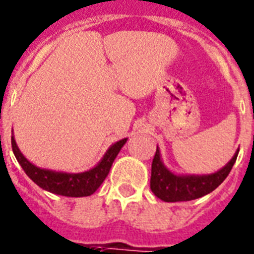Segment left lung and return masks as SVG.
Listing matches in <instances>:
<instances>
[{
    "label": "left lung",
    "instance_id": "obj_1",
    "mask_svg": "<svg viewBox=\"0 0 254 254\" xmlns=\"http://www.w3.org/2000/svg\"><path fill=\"white\" fill-rule=\"evenodd\" d=\"M238 154L239 151H236L227 166H224L222 170L213 175L179 176V175L172 174L163 166L160 160V152L156 147V152L151 164V180H150L152 193L158 198L166 202L191 201V199L199 198L202 195L209 194L226 180V177L228 176L236 162Z\"/></svg>",
    "mask_w": 254,
    "mask_h": 254
}]
</instances>
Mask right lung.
<instances>
[{
	"instance_id": "right-lung-1",
	"label": "right lung",
	"mask_w": 254,
	"mask_h": 254,
	"mask_svg": "<svg viewBox=\"0 0 254 254\" xmlns=\"http://www.w3.org/2000/svg\"><path fill=\"white\" fill-rule=\"evenodd\" d=\"M125 142H127V138L111 146L102 162L95 168L83 174H64V172L41 170L24 158L23 154L16 146L14 137H11V147H13L16 160L22 166L27 176L44 190L59 195H65V197H86V195H91L102 185L103 181L106 180L113 160L116 159L117 154L125 145Z\"/></svg>"
}]
</instances>
